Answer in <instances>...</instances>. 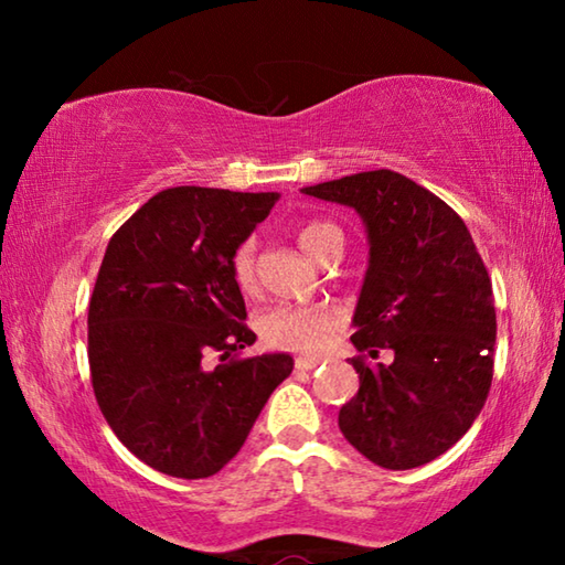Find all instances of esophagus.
<instances>
[{"label":"esophagus","instance_id":"esophagus-1","mask_svg":"<svg viewBox=\"0 0 565 565\" xmlns=\"http://www.w3.org/2000/svg\"><path fill=\"white\" fill-rule=\"evenodd\" d=\"M319 366H321V359H306V356H301V359L294 361V369L296 371H313V369H319Z\"/></svg>","mask_w":565,"mask_h":565}]
</instances>
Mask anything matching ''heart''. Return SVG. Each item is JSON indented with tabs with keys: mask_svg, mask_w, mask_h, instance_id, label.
Segmentation results:
<instances>
[{
	"mask_svg": "<svg viewBox=\"0 0 565 565\" xmlns=\"http://www.w3.org/2000/svg\"><path fill=\"white\" fill-rule=\"evenodd\" d=\"M296 242L303 248L311 259L327 262L331 252H341L343 236L333 224L329 222H303L296 226ZM232 274L234 281L242 291H252L256 286V244L246 238L236 246L232 256ZM341 327V317L337 309L327 303H279L266 309L259 317V337L276 351H291V353H321L329 347L331 339L337 337Z\"/></svg>",
	"mask_w": 565,
	"mask_h": 565,
	"instance_id": "obj_1",
	"label": "heart"
}]
</instances>
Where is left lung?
I'll use <instances>...</instances> for the list:
<instances>
[{
	"instance_id": "1",
	"label": "left lung",
	"mask_w": 565,
	"mask_h": 565,
	"mask_svg": "<svg viewBox=\"0 0 565 565\" xmlns=\"http://www.w3.org/2000/svg\"><path fill=\"white\" fill-rule=\"evenodd\" d=\"M353 206L369 232V271L353 313L359 394L339 411L347 441L391 471L446 454L481 414L493 379L489 271L451 206L391 169L306 186ZM388 350L391 362H376Z\"/></svg>"
}]
</instances>
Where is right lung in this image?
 <instances>
[{
    "label": "right lung",
    "instance_id": "add662e5",
    "mask_svg": "<svg viewBox=\"0 0 565 565\" xmlns=\"http://www.w3.org/2000/svg\"><path fill=\"white\" fill-rule=\"evenodd\" d=\"M276 199L174 186L111 236L89 301L92 388L111 431L154 471H222L291 374L289 353L238 356L256 333L232 256Z\"/></svg>",
    "mask_w": 565,
    "mask_h": 565
}]
</instances>
